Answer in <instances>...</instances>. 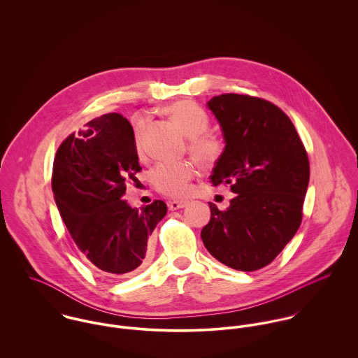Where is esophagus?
Instances as JSON below:
<instances>
[{
    "label": "esophagus",
    "instance_id": "obj_1",
    "mask_svg": "<svg viewBox=\"0 0 358 358\" xmlns=\"http://www.w3.org/2000/svg\"><path fill=\"white\" fill-rule=\"evenodd\" d=\"M187 204H189L187 201H171V203L168 204V208H169L171 210H176V209H180V208H185Z\"/></svg>",
    "mask_w": 358,
    "mask_h": 358
}]
</instances>
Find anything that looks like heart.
Listing matches in <instances>:
<instances>
[{"mask_svg": "<svg viewBox=\"0 0 358 358\" xmlns=\"http://www.w3.org/2000/svg\"><path fill=\"white\" fill-rule=\"evenodd\" d=\"M164 111L190 138L189 150L199 161L209 164L223 153V142L212 134H205L209 127V117L201 106L193 101H179L166 106ZM132 125L136 146L141 149L146 118L136 115ZM194 165L189 161L159 162L152 171V180L159 193L168 197L182 199L190 192V182L194 178Z\"/></svg>", "mask_w": 358, "mask_h": 358, "instance_id": "b5f03b06", "label": "heart"}]
</instances>
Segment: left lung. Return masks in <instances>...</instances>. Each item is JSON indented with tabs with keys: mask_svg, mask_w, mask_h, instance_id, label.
Instances as JSON below:
<instances>
[{
	"mask_svg": "<svg viewBox=\"0 0 358 358\" xmlns=\"http://www.w3.org/2000/svg\"><path fill=\"white\" fill-rule=\"evenodd\" d=\"M208 107L226 142L210 182L230 185L224 210L208 203L205 248L223 264L255 271L271 263L302 223L310 165L289 117L268 101L238 94L213 96Z\"/></svg>",
	"mask_w": 358,
	"mask_h": 358,
	"instance_id": "8db88e82",
	"label": "left lung"
}]
</instances>
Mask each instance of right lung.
I'll return each instance as SVG.
<instances>
[{
  "label": "right lung",
  "mask_w": 358,
  "mask_h": 358,
  "mask_svg": "<svg viewBox=\"0 0 358 358\" xmlns=\"http://www.w3.org/2000/svg\"><path fill=\"white\" fill-rule=\"evenodd\" d=\"M141 171L132 125L118 113L85 124L55 155L52 192L60 216L83 255L104 274L145 264L149 237L166 215L161 200L136 209L121 199Z\"/></svg>",
  "instance_id": "add662e5"
}]
</instances>
